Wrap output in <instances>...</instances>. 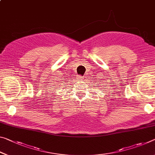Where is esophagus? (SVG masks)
Listing matches in <instances>:
<instances>
[{
	"mask_svg": "<svg viewBox=\"0 0 155 155\" xmlns=\"http://www.w3.org/2000/svg\"><path fill=\"white\" fill-rule=\"evenodd\" d=\"M77 78L78 80H79V81H81V80L83 79V78L81 77V76H77Z\"/></svg>",
	"mask_w": 155,
	"mask_h": 155,
	"instance_id": "34e87169",
	"label": "esophagus"
}]
</instances>
